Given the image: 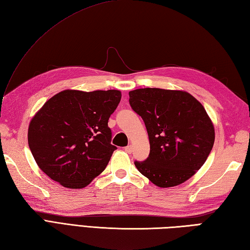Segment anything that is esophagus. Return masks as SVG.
I'll use <instances>...</instances> for the list:
<instances>
[{"label": "esophagus", "instance_id": "esophagus-1", "mask_svg": "<svg viewBox=\"0 0 250 250\" xmlns=\"http://www.w3.org/2000/svg\"><path fill=\"white\" fill-rule=\"evenodd\" d=\"M125 152L132 153V151H133V146H132V145L126 146V147H125Z\"/></svg>", "mask_w": 250, "mask_h": 250}]
</instances>
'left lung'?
Instances as JSON below:
<instances>
[{"mask_svg": "<svg viewBox=\"0 0 250 250\" xmlns=\"http://www.w3.org/2000/svg\"><path fill=\"white\" fill-rule=\"evenodd\" d=\"M132 109L144 120L150 152L135 161L139 172L160 188L185 183L205 163L215 129L205 108L190 93L159 88L129 92Z\"/></svg>", "mask_w": 250, "mask_h": 250, "instance_id": "left-lung-1", "label": "left lung"}]
</instances>
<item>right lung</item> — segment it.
Returning a JSON list of instances; mask_svg holds the SVG:
<instances>
[{"label": "right lung", "instance_id": "add662e5", "mask_svg": "<svg viewBox=\"0 0 250 250\" xmlns=\"http://www.w3.org/2000/svg\"><path fill=\"white\" fill-rule=\"evenodd\" d=\"M120 100L119 90H64L47 101L28 130L29 147L42 171L65 188L91 183L117 149L107 124Z\"/></svg>", "mask_w": 250, "mask_h": 250}]
</instances>
